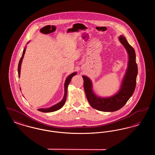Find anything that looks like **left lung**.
Instances as JSON below:
<instances>
[{"label":"left lung","instance_id":"1","mask_svg":"<svg viewBox=\"0 0 155 155\" xmlns=\"http://www.w3.org/2000/svg\"><path fill=\"white\" fill-rule=\"evenodd\" d=\"M118 38L128 52V63L121 88L118 92L109 97H98L92 91V84L91 80L87 76H82L84 88L89 103L93 108L97 110L109 112L120 109L133 95L135 89L138 74L135 52L123 35L120 36Z\"/></svg>","mask_w":155,"mask_h":155}]
</instances>
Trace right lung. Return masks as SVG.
Wrapping results in <instances>:
<instances>
[{
    "mask_svg": "<svg viewBox=\"0 0 155 155\" xmlns=\"http://www.w3.org/2000/svg\"><path fill=\"white\" fill-rule=\"evenodd\" d=\"M25 49L26 48L24 49V51L22 52V56L21 58V59L19 61L18 63V77H20V69H21V62H22V59L24 58V55L25 54ZM77 74V73L75 72L72 74H70V75H68L66 78V80L65 81V84H64V95L63 97V99L62 101H61V102H60L59 103L54 105L52 106L51 107L49 108H46V109H38V110L42 112H45V113H49V112H53L54 111L58 110L60 109V108H61L63 107V106L64 104V103L66 102L67 99V88L68 86V84H70L71 78H73V77L75 75Z\"/></svg>",
    "mask_w": 155,
    "mask_h": 155,
    "instance_id": "right-lung-1",
    "label": "right lung"
}]
</instances>
